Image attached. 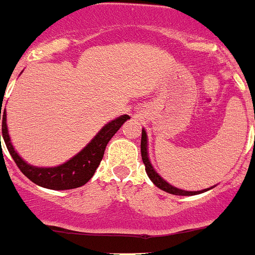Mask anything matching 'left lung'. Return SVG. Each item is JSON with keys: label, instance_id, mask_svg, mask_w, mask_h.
<instances>
[{"label": "left lung", "instance_id": "obj_1", "mask_svg": "<svg viewBox=\"0 0 255 255\" xmlns=\"http://www.w3.org/2000/svg\"><path fill=\"white\" fill-rule=\"evenodd\" d=\"M140 152H141V159H143V163L145 164V172H147L148 177L152 180V182L157 186V188L166 191V193H170V194H173V195H184V197H188V195L202 194V193H204V191L211 190L212 188H215V186H212V188L204 189V190L188 191V190H182V189H179L176 188V186L168 184L163 177H161V175L154 170V167H153L152 163H150L149 155H148V136H147V131H145V129H141Z\"/></svg>", "mask_w": 255, "mask_h": 255}]
</instances>
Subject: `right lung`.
I'll return each mask as SVG.
<instances>
[{
  "mask_svg": "<svg viewBox=\"0 0 255 255\" xmlns=\"http://www.w3.org/2000/svg\"><path fill=\"white\" fill-rule=\"evenodd\" d=\"M1 119L2 136H3L4 144L20 171L30 181L42 188L51 189V190H69V189L83 186L92 179L102 161L108 141L111 140L112 136L124 125V123L129 120L130 116L121 115L120 117L106 124L80 152L76 153L69 161L58 164L56 167H38L24 161L11 143L7 124H6V108L2 112L0 108V120Z\"/></svg>",
  "mask_w": 255,
  "mask_h": 255,
  "instance_id": "right-lung-1",
  "label": "right lung"
}]
</instances>
